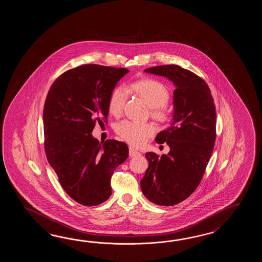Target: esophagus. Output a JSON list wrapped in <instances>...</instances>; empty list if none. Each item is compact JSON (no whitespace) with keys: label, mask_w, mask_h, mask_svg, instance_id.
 Instances as JSON below:
<instances>
[{"label":"esophagus","mask_w":262,"mask_h":262,"mask_svg":"<svg viewBox=\"0 0 262 262\" xmlns=\"http://www.w3.org/2000/svg\"><path fill=\"white\" fill-rule=\"evenodd\" d=\"M140 155V152L134 149L133 147H129V156L130 157H136V156H139Z\"/></svg>","instance_id":"esophagus-1"}]
</instances>
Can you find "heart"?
Segmentation results:
<instances>
[{
  "mask_svg": "<svg viewBox=\"0 0 262 262\" xmlns=\"http://www.w3.org/2000/svg\"><path fill=\"white\" fill-rule=\"evenodd\" d=\"M131 89L149 105L152 117L161 123L169 120L171 112L167 104L169 91L165 84L154 78H143L131 84ZM126 97V91L123 87L113 90L108 99L110 113L119 116L123 112ZM116 132L123 140L136 147H140L156 133V126L150 123H137L125 120L118 123Z\"/></svg>",
  "mask_w": 262,
  "mask_h": 262,
  "instance_id": "1",
  "label": "heart"
}]
</instances>
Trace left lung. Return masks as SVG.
<instances>
[{
  "instance_id": "obj_1",
  "label": "left lung",
  "mask_w": 262,
  "mask_h": 262,
  "mask_svg": "<svg viewBox=\"0 0 262 262\" xmlns=\"http://www.w3.org/2000/svg\"><path fill=\"white\" fill-rule=\"evenodd\" d=\"M173 81L174 115L171 125L157 134L156 141L170 150L161 156L146 152L149 161L140 186L145 196L161 206L186 200L201 184L216 138V112L205 80L176 64L145 69Z\"/></svg>"
}]
</instances>
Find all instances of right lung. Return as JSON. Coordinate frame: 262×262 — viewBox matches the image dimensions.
Listing matches in <instances>:
<instances>
[{"label": "right lung", "instance_id": "right-lung-1", "mask_svg": "<svg viewBox=\"0 0 262 262\" xmlns=\"http://www.w3.org/2000/svg\"><path fill=\"white\" fill-rule=\"evenodd\" d=\"M126 68L82 64L51 85L43 112L45 151L61 187L74 201L95 206L112 195L111 179L128 157L126 143L93 138L95 123H106L108 99Z\"/></svg>", "mask_w": 262, "mask_h": 262}]
</instances>
